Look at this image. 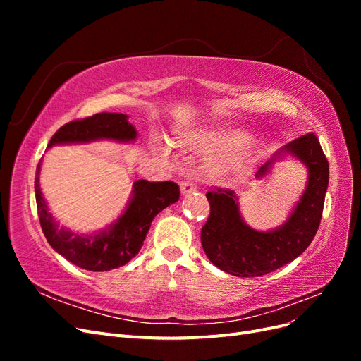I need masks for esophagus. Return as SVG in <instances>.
I'll return each instance as SVG.
<instances>
[{"instance_id": "34e87169", "label": "esophagus", "mask_w": 361, "mask_h": 361, "mask_svg": "<svg viewBox=\"0 0 361 361\" xmlns=\"http://www.w3.org/2000/svg\"><path fill=\"white\" fill-rule=\"evenodd\" d=\"M195 190H197V187L192 182H182L180 183V192L182 195H187V194H191L194 192Z\"/></svg>"}]
</instances>
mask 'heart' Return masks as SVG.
I'll return each mask as SVG.
<instances>
[{"mask_svg":"<svg viewBox=\"0 0 361 361\" xmlns=\"http://www.w3.org/2000/svg\"><path fill=\"white\" fill-rule=\"evenodd\" d=\"M185 140L203 154H216L207 167L215 179H226L241 171L255 150L253 140L247 137L243 129L231 126L197 130Z\"/></svg>","mask_w":361,"mask_h":361,"instance_id":"b5f03b06","label":"heart"}]
</instances>
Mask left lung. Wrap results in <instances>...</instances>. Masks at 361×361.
<instances>
[{
    "mask_svg": "<svg viewBox=\"0 0 361 361\" xmlns=\"http://www.w3.org/2000/svg\"><path fill=\"white\" fill-rule=\"evenodd\" d=\"M286 158L300 161L307 182L286 221L269 231L250 227L239 209V197L231 190L207 191L211 215L202 228V247L212 264L235 277H260L285 267L304 253L318 232L325 192L329 188V161L319 140L305 134L279 149L257 173L265 179L276 164Z\"/></svg>",
    "mask_w": 361,
    "mask_h": 361,
    "instance_id": "left-lung-1",
    "label": "left lung"
}]
</instances>
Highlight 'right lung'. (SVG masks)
<instances>
[{"instance_id": "right-lung-1", "label": "right lung", "mask_w": 361, "mask_h": 361, "mask_svg": "<svg viewBox=\"0 0 361 361\" xmlns=\"http://www.w3.org/2000/svg\"><path fill=\"white\" fill-rule=\"evenodd\" d=\"M128 118L129 116L122 113H99L84 120H73L52 135L48 149L60 145H89L102 140L134 143L138 133ZM42 159L36 170L35 191L43 235L59 255L87 271H110L128 264L143 247L154 218L179 200L178 183L138 179L133 183L123 212L113 223L89 233L73 232L69 227L60 226L49 211L39 183Z\"/></svg>"}]
</instances>
